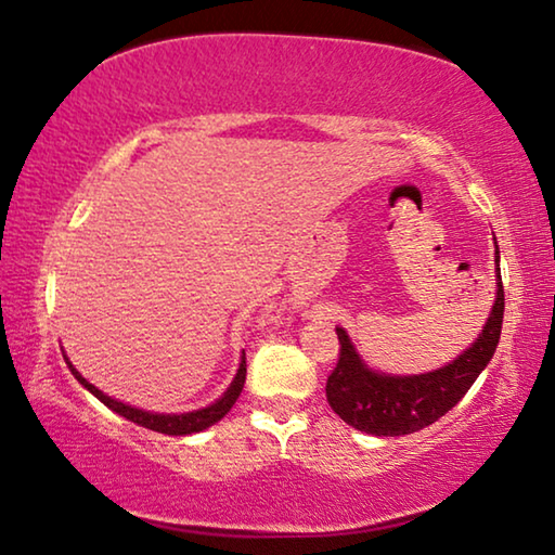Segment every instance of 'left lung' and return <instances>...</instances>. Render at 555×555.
<instances>
[{
    "instance_id": "left-lung-1",
    "label": "left lung",
    "mask_w": 555,
    "mask_h": 555,
    "mask_svg": "<svg viewBox=\"0 0 555 555\" xmlns=\"http://www.w3.org/2000/svg\"><path fill=\"white\" fill-rule=\"evenodd\" d=\"M499 254V251H495ZM489 321L470 349L449 366L421 376H386L366 369L344 328H336L338 361L326 378V401L346 424L374 436H406L431 426L466 396V391L493 359L503 324V281Z\"/></svg>"
}]
</instances>
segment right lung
<instances>
[{
	"instance_id": "obj_1",
	"label": "right lung",
	"mask_w": 555,
	"mask_h": 555,
	"mask_svg": "<svg viewBox=\"0 0 555 555\" xmlns=\"http://www.w3.org/2000/svg\"><path fill=\"white\" fill-rule=\"evenodd\" d=\"M72 369V363H69ZM72 374L77 376V382L89 388L99 401L104 403V406H109L112 411H117L119 416L134 421V424L144 426V428H152V431H159V434H167V436H189V434H196V431H204V428H209L217 424V421H221L227 416V413L231 411V406H234L238 393H242L244 388V382H246V357H242V366H238V374L234 382H231L229 391L221 396V399L217 403H211V406H206L202 411H192V413H179V416H173V413H149V411H142V409H134V406H127V403L121 401H114L112 396H106L99 391L96 386H92L87 382V378L79 376L77 369H72Z\"/></svg>"
}]
</instances>
